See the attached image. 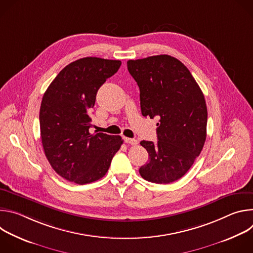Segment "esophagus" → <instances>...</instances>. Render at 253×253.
Instances as JSON below:
<instances>
[{
    "label": "esophagus",
    "mask_w": 253,
    "mask_h": 253,
    "mask_svg": "<svg viewBox=\"0 0 253 253\" xmlns=\"http://www.w3.org/2000/svg\"><path fill=\"white\" fill-rule=\"evenodd\" d=\"M124 141H125V143L130 144V145H137V144H138L137 140L131 139V138H127V137H124Z\"/></svg>",
    "instance_id": "1"
}]
</instances>
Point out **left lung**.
<instances>
[{"label":"left lung","mask_w":253,"mask_h":253,"mask_svg":"<svg viewBox=\"0 0 253 253\" xmlns=\"http://www.w3.org/2000/svg\"><path fill=\"white\" fill-rule=\"evenodd\" d=\"M127 68L140 89L142 115L159 118L157 143L140 142L149 161L139 173L153 183L174 182L185 175L204 146V95L187 67L169 55L129 60Z\"/></svg>","instance_id":"1"}]
</instances>
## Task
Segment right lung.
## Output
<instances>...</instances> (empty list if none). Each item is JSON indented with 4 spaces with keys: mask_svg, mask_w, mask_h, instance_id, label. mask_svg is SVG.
<instances>
[{
    "mask_svg": "<svg viewBox=\"0 0 253 253\" xmlns=\"http://www.w3.org/2000/svg\"><path fill=\"white\" fill-rule=\"evenodd\" d=\"M120 66L119 60L79 59L60 71L43 96L44 152L52 168L70 182L83 185L102 178L123 144L120 136L89 132L98 89Z\"/></svg>",
    "mask_w": 253,
    "mask_h": 253,
    "instance_id": "right-lung-1",
    "label": "right lung"
}]
</instances>
